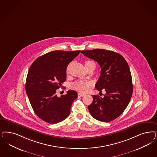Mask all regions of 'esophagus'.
Masks as SVG:
<instances>
[{
	"label": "esophagus",
	"instance_id": "1",
	"mask_svg": "<svg viewBox=\"0 0 157 157\" xmlns=\"http://www.w3.org/2000/svg\"><path fill=\"white\" fill-rule=\"evenodd\" d=\"M78 96H79V97H82V96H84L85 95V94L81 93H78Z\"/></svg>",
	"mask_w": 157,
	"mask_h": 157
}]
</instances>
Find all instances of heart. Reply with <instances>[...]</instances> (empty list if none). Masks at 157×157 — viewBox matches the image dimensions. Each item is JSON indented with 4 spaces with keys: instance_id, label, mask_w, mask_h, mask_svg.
Instances as JSON below:
<instances>
[{
    "instance_id": "1",
    "label": "heart",
    "mask_w": 157,
    "mask_h": 157,
    "mask_svg": "<svg viewBox=\"0 0 157 157\" xmlns=\"http://www.w3.org/2000/svg\"><path fill=\"white\" fill-rule=\"evenodd\" d=\"M94 63L90 60H87L85 61V65H89L90 64ZM91 85V82L89 81H78L74 83L72 85V87L79 92H85L89 89V87Z\"/></svg>"
}]
</instances>
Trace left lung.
Returning a JSON list of instances; mask_svg holds the SVG:
<instances>
[{
    "mask_svg": "<svg viewBox=\"0 0 157 157\" xmlns=\"http://www.w3.org/2000/svg\"><path fill=\"white\" fill-rule=\"evenodd\" d=\"M87 57L97 61L101 74L96 88L106 93L103 98L92 95L93 102L88 106L90 114L98 121L108 122L122 114L129 103L133 93L129 67L119 53L105 49L83 50Z\"/></svg>",
    "mask_w": 157,
    "mask_h": 157,
    "instance_id": "8db88e82",
    "label": "left lung"
}]
</instances>
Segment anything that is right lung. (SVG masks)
<instances>
[{"mask_svg": "<svg viewBox=\"0 0 157 157\" xmlns=\"http://www.w3.org/2000/svg\"><path fill=\"white\" fill-rule=\"evenodd\" d=\"M81 51L56 50L38 57L28 73L25 90L35 113L44 122L53 124L66 119L70 114L74 90L57 97L56 90L66 81L68 65Z\"/></svg>", "mask_w": 157, "mask_h": 157, "instance_id": "right-lung-1", "label": "right lung"}]
</instances>
